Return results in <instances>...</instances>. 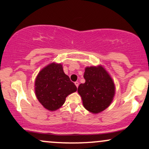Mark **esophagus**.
Listing matches in <instances>:
<instances>
[{
	"instance_id": "1",
	"label": "esophagus",
	"mask_w": 149,
	"mask_h": 149,
	"mask_svg": "<svg viewBox=\"0 0 149 149\" xmlns=\"http://www.w3.org/2000/svg\"><path fill=\"white\" fill-rule=\"evenodd\" d=\"M75 84H76V86L77 87H78V85H79V82H75Z\"/></svg>"
}]
</instances>
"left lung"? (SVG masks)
<instances>
[{
  "mask_svg": "<svg viewBox=\"0 0 149 149\" xmlns=\"http://www.w3.org/2000/svg\"><path fill=\"white\" fill-rule=\"evenodd\" d=\"M84 78L85 82L79 85L78 93L84 108L93 113H98L111 103L115 95L113 82L101 66L86 67Z\"/></svg>",
  "mask_w": 149,
  "mask_h": 149,
  "instance_id": "8db88e82",
  "label": "left lung"
}]
</instances>
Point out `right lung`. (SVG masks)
Segmentation results:
<instances>
[{
	"instance_id": "obj_1",
	"label": "right lung",
	"mask_w": 149,
	"mask_h": 149,
	"mask_svg": "<svg viewBox=\"0 0 149 149\" xmlns=\"http://www.w3.org/2000/svg\"><path fill=\"white\" fill-rule=\"evenodd\" d=\"M77 87L63 71L61 64L52 63L43 68L35 81V92L45 109L55 111L63 106L66 97Z\"/></svg>"
}]
</instances>
